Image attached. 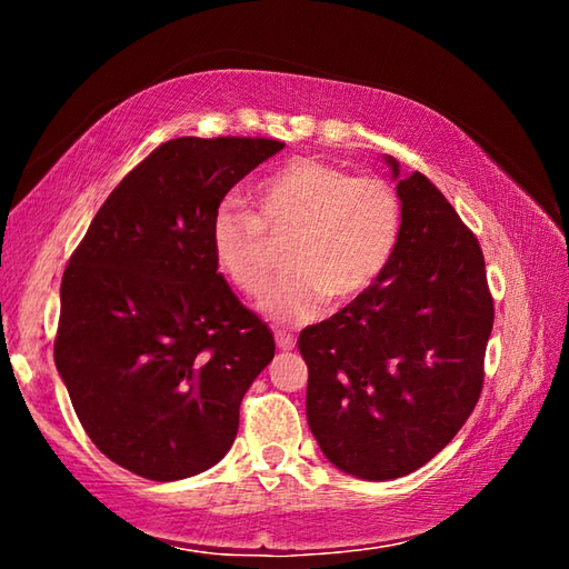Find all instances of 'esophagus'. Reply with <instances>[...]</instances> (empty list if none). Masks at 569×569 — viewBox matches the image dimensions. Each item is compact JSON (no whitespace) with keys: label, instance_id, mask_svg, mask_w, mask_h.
Returning a JSON list of instances; mask_svg holds the SVG:
<instances>
[{"label":"esophagus","instance_id":"34e87169","mask_svg":"<svg viewBox=\"0 0 569 569\" xmlns=\"http://www.w3.org/2000/svg\"><path fill=\"white\" fill-rule=\"evenodd\" d=\"M276 343H278V349L288 351V349H293V346H296V339H293V333H291V331L276 329Z\"/></svg>","mask_w":569,"mask_h":569}]
</instances>
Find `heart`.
Here are the masks:
<instances>
[{
	"mask_svg": "<svg viewBox=\"0 0 569 569\" xmlns=\"http://www.w3.org/2000/svg\"><path fill=\"white\" fill-rule=\"evenodd\" d=\"M258 213L223 200L210 218V248L233 288L261 296L276 268V246L288 243L291 268L263 296L266 316L303 323L333 303L359 301L397 256L403 203L393 182L316 158H296L253 190Z\"/></svg>",
	"mask_w": 569,
	"mask_h": 569,
	"instance_id": "obj_1",
	"label": "heart"
}]
</instances>
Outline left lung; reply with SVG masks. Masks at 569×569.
Returning <instances> with one entry per match:
<instances>
[{
  "mask_svg": "<svg viewBox=\"0 0 569 569\" xmlns=\"http://www.w3.org/2000/svg\"><path fill=\"white\" fill-rule=\"evenodd\" d=\"M397 190L403 233L389 271L298 336L308 427L326 459L359 479L411 475L455 439L485 387L495 323L475 233L421 172Z\"/></svg>",
  "mask_w": 569,
  "mask_h": 569,
  "instance_id": "1",
  "label": "left lung"
}]
</instances>
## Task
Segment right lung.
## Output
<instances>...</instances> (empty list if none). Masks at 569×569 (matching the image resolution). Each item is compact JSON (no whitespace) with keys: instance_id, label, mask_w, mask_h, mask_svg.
<instances>
[{"instance_id":"add662e5","label":"right lung","mask_w":569,"mask_h":569,"mask_svg":"<svg viewBox=\"0 0 569 569\" xmlns=\"http://www.w3.org/2000/svg\"><path fill=\"white\" fill-rule=\"evenodd\" d=\"M283 146L162 142L110 192L64 268L57 371L92 445L132 475L172 481L218 465L273 359L271 329L218 273L210 218Z\"/></svg>"}]
</instances>
